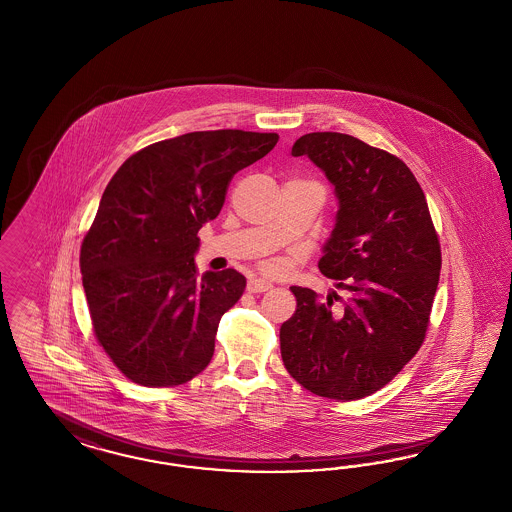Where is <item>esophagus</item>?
<instances>
[{
    "mask_svg": "<svg viewBox=\"0 0 512 512\" xmlns=\"http://www.w3.org/2000/svg\"><path fill=\"white\" fill-rule=\"evenodd\" d=\"M270 287H272V283L261 280V278L249 280V283H247V291L249 293H263V291H268Z\"/></svg>",
    "mask_w": 512,
    "mask_h": 512,
    "instance_id": "esophagus-1",
    "label": "esophagus"
}]
</instances>
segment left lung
Masks as SVG:
<instances>
[{"instance_id": "1", "label": "left lung", "mask_w": 512, "mask_h": 512, "mask_svg": "<svg viewBox=\"0 0 512 512\" xmlns=\"http://www.w3.org/2000/svg\"><path fill=\"white\" fill-rule=\"evenodd\" d=\"M291 155L308 157L335 187V229L318 266L348 297L291 287L297 310L280 329L283 365L319 397L363 399L422 346L441 274L439 238L420 183L388 151L312 132Z\"/></svg>"}]
</instances>
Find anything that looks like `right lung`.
Listing matches in <instances>:
<instances>
[{"label":"right lung","mask_w":512,"mask_h":512,"mask_svg":"<svg viewBox=\"0 0 512 512\" xmlns=\"http://www.w3.org/2000/svg\"><path fill=\"white\" fill-rule=\"evenodd\" d=\"M278 138L189 132L141 149L107 183L81 272L94 335L132 382L179 386L212 361L221 316L246 278L234 268L198 276L196 234L221 212L232 176Z\"/></svg>","instance_id":"obj_1"}]
</instances>
